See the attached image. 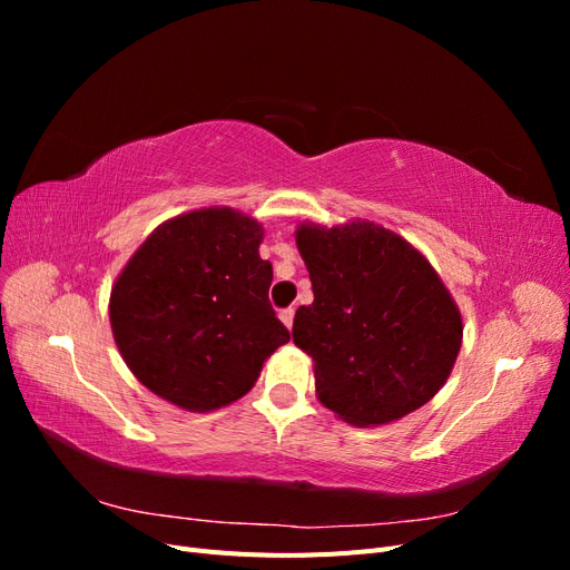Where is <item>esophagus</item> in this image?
Listing matches in <instances>:
<instances>
[{"instance_id":"34e87169","label":"esophagus","mask_w":570,"mask_h":570,"mask_svg":"<svg viewBox=\"0 0 570 570\" xmlns=\"http://www.w3.org/2000/svg\"><path fill=\"white\" fill-rule=\"evenodd\" d=\"M281 321H283L287 327H292V321H295V308H292V306L283 308V312H281Z\"/></svg>"}]
</instances>
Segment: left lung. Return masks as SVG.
<instances>
[{
	"mask_svg": "<svg viewBox=\"0 0 570 570\" xmlns=\"http://www.w3.org/2000/svg\"><path fill=\"white\" fill-rule=\"evenodd\" d=\"M297 249L314 302L292 340L314 361L316 396L337 419L375 428L442 390L461 350V312L438 271L402 235L373 220L299 223Z\"/></svg>",
	"mask_w": 570,
	"mask_h": 570,
	"instance_id": "1",
	"label": "left lung"
}]
</instances>
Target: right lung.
Segmentation results:
<instances>
[{"label": "right lung", "mask_w": 570, "mask_h": 570, "mask_svg": "<svg viewBox=\"0 0 570 570\" xmlns=\"http://www.w3.org/2000/svg\"><path fill=\"white\" fill-rule=\"evenodd\" d=\"M264 226L230 206L164 220L111 287L109 321L126 366L147 390L206 413L245 396L289 342L268 302Z\"/></svg>", "instance_id": "1"}]
</instances>
